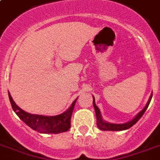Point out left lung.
Returning <instances> with one entry per match:
<instances>
[{"mask_svg":"<svg viewBox=\"0 0 160 160\" xmlns=\"http://www.w3.org/2000/svg\"><path fill=\"white\" fill-rule=\"evenodd\" d=\"M152 96H153V93L151 94L150 97H149V99H148V103L146 104L144 108H143V109H142V111H141V112L132 119V120L129 121V122H128L126 123L122 124L110 123V122H107L103 120L102 118V115H101V112H100L99 108L97 107V106L96 105V102H95V97L93 96V106L94 108H95V112H96V124H97L98 128L101 129V130H103V131H122V130H126V129L130 128L131 127L133 126L134 124L137 122L139 120L140 118H142V116L143 115V113L145 112V111L147 110L148 105L150 103Z\"/></svg>","mask_w":160,"mask_h":160,"instance_id":"1","label":"left lung"}]
</instances>
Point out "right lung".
Listing matches in <instances>:
<instances>
[{
  "label": "right lung",
  "mask_w": 160,
  "mask_h": 160,
  "mask_svg": "<svg viewBox=\"0 0 160 160\" xmlns=\"http://www.w3.org/2000/svg\"><path fill=\"white\" fill-rule=\"evenodd\" d=\"M8 96L12 109L15 112L16 114L19 117L21 120L35 131L38 132L40 133L57 134L68 131L70 128L72 112L77 99L73 102L69 109L65 111L64 113L57 116L48 117V116L36 115V114L26 112L16 104L9 91H8Z\"/></svg>",
  "instance_id": "1"
}]
</instances>
